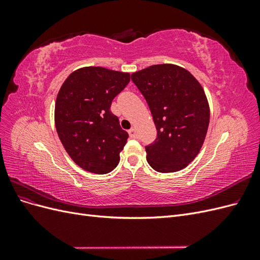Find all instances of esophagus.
Segmentation results:
<instances>
[{
    "label": "esophagus",
    "instance_id": "obj_1",
    "mask_svg": "<svg viewBox=\"0 0 260 260\" xmlns=\"http://www.w3.org/2000/svg\"><path fill=\"white\" fill-rule=\"evenodd\" d=\"M128 133H129V136H130L131 139H138V133H137L136 129H130L128 131Z\"/></svg>",
    "mask_w": 260,
    "mask_h": 260
}]
</instances>
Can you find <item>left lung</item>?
Returning <instances> with one entry per match:
<instances>
[{
    "instance_id": "1",
    "label": "left lung",
    "mask_w": 260,
    "mask_h": 260,
    "mask_svg": "<svg viewBox=\"0 0 260 260\" xmlns=\"http://www.w3.org/2000/svg\"><path fill=\"white\" fill-rule=\"evenodd\" d=\"M143 94L157 138L145 146L154 170L167 174L185 168L201 151L209 124V105L201 83L186 69L153 65L131 75Z\"/></svg>"
}]
</instances>
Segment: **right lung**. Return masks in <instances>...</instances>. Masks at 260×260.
Returning <instances> with one entry per match:
<instances>
[{
  "instance_id": "right-lung-1",
  "label": "right lung",
  "mask_w": 260,
  "mask_h": 260,
  "mask_svg": "<svg viewBox=\"0 0 260 260\" xmlns=\"http://www.w3.org/2000/svg\"><path fill=\"white\" fill-rule=\"evenodd\" d=\"M130 81L128 73L103 67L75 70L60 86L55 127L72 159L93 174L111 172L129 135L111 112L112 102Z\"/></svg>"
}]
</instances>
